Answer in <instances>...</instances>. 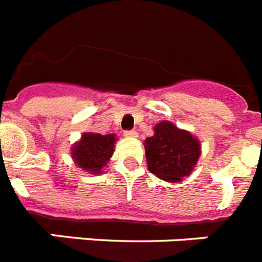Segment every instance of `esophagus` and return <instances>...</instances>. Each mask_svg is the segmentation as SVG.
I'll list each match as a JSON object with an SVG mask.
<instances>
[{
    "label": "esophagus",
    "mask_w": 262,
    "mask_h": 262,
    "mask_svg": "<svg viewBox=\"0 0 262 262\" xmlns=\"http://www.w3.org/2000/svg\"><path fill=\"white\" fill-rule=\"evenodd\" d=\"M124 135L126 136V137H130V138L138 137V133L136 130H125Z\"/></svg>",
    "instance_id": "obj_1"
}]
</instances>
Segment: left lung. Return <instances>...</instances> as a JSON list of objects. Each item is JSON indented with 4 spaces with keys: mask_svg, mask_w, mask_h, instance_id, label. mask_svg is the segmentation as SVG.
<instances>
[{
    "mask_svg": "<svg viewBox=\"0 0 262 262\" xmlns=\"http://www.w3.org/2000/svg\"><path fill=\"white\" fill-rule=\"evenodd\" d=\"M150 173L169 182H180L193 172L201 156L199 138L169 121L155 126V135L144 142Z\"/></svg>",
    "mask_w": 262,
    "mask_h": 262,
    "instance_id": "8db88e82",
    "label": "left lung"
}]
</instances>
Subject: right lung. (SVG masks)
<instances>
[{
  "instance_id": "1",
  "label": "right lung",
  "mask_w": 262,
  "mask_h": 262,
  "mask_svg": "<svg viewBox=\"0 0 262 262\" xmlns=\"http://www.w3.org/2000/svg\"><path fill=\"white\" fill-rule=\"evenodd\" d=\"M116 140V135L83 133L80 141L72 146V158L85 172L101 174L113 155Z\"/></svg>"
}]
</instances>
